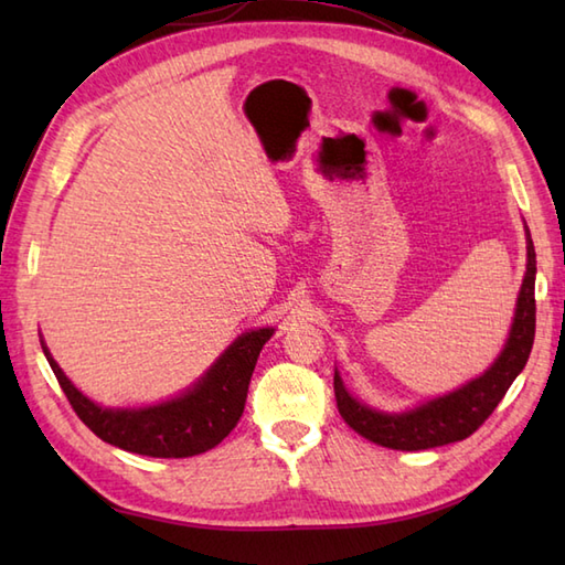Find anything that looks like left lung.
<instances>
[{
	"label": "left lung",
	"instance_id": "1",
	"mask_svg": "<svg viewBox=\"0 0 565 565\" xmlns=\"http://www.w3.org/2000/svg\"><path fill=\"white\" fill-rule=\"evenodd\" d=\"M534 276L536 252L532 235L526 231V271L518 296V308H514L510 338L500 356L486 369V374L463 383L461 388L441 395V398L417 405L413 411L381 413L352 398L340 374L334 371V398H338V411L344 423L364 439L398 451L435 449L471 437L493 415L502 395L508 393L512 381L520 376L526 359H530L536 328Z\"/></svg>",
	"mask_w": 565,
	"mask_h": 565
}]
</instances>
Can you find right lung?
<instances>
[{
  "label": "right lung",
  "mask_w": 565,
  "mask_h": 565,
  "mask_svg": "<svg viewBox=\"0 0 565 565\" xmlns=\"http://www.w3.org/2000/svg\"><path fill=\"white\" fill-rule=\"evenodd\" d=\"M271 334L274 328L239 334L194 386L172 401L148 407L97 405L72 386L45 342L41 347L72 411L99 439L154 459H186L221 444L243 417L252 371Z\"/></svg>",
  "instance_id": "right-lung-1"
}]
</instances>
